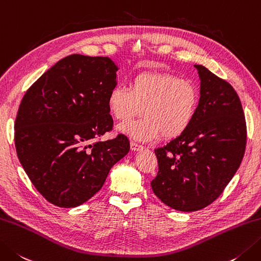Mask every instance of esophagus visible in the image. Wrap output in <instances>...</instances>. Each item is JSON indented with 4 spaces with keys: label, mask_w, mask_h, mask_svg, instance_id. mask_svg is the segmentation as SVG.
I'll use <instances>...</instances> for the list:
<instances>
[{
    "label": "esophagus",
    "mask_w": 261,
    "mask_h": 261,
    "mask_svg": "<svg viewBox=\"0 0 261 261\" xmlns=\"http://www.w3.org/2000/svg\"><path fill=\"white\" fill-rule=\"evenodd\" d=\"M130 147H131V150H134V151H139V150L144 149V147H142V145L137 144V142H135V141H131Z\"/></svg>",
    "instance_id": "obj_1"
}]
</instances>
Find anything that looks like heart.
I'll list each match as a JSON object with an SVG mask.
<instances>
[{
	"label": "heart",
	"instance_id": "b5f03b06",
	"mask_svg": "<svg viewBox=\"0 0 261 261\" xmlns=\"http://www.w3.org/2000/svg\"><path fill=\"white\" fill-rule=\"evenodd\" d=\"M199 90L191 81L167 73L144 72L132 78L130 87L116 85L107 96V106L116 120L125 122L119 131L132 139L149 141L162 135L165 139L181 136L197 114Z\"/></svg>",
	"mask_w": 261,
	"mask_h": 261
}]
</instances>
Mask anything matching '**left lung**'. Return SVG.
Returning <instances> with one entry per match:
<instances>
[{
  "label": "left lung",
  "mask_w": 261,
  "mask_h": 261,
  "mask_svg": "<svg viewBox=\"0 0 261 261\" xmlns=\"http://www.w3.org/2000/svg\"><path fill=\"white\" fill-rule=\"evenodd\" d=\"M200 100L188 130L155 149V195L175 211L196 212L216 200L232 180L246 150L247 125L237 91L202 65Z\"/></svg>",
  "instance_id": "left-lung-1"
}]
</instances>
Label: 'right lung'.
<instances>
[{"instance_id": "add662e5", "label": "right lung", "mask_w": 261, "mask_h": 261, "mask_svg": "<svg viewBox=\"0 0 261 261\" xmlns=\"http://www.w3.org/2000/svg\"><path fill=\"white\" fill-rule=\"evenodd\" d=\"M117 70L110 58L71 54L23 96L14 123L17 155L35 188L55 206L89 200L130 150L123 135L95 141L113 126L107 96L117 85Z\"/></svg>"}]
</instances>
